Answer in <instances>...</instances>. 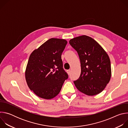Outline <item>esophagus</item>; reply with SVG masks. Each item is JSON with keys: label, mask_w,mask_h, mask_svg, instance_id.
<instances>
[{"label": "esophagus", "mask_w": 128, "mask_h": 128, "mask_svg": "<svg viewBox=\"0 0 128 128\" xmlns=\"http://www.w3.org/2000/svg\"><path fill=\"white\" fill-rule=\"evenodd\" d=\"M70 72H71V71L70 70H67V73L68 74H70Z\"/></svg>", "instance_id": "34e87169"}]
</instances>
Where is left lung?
Wrapping results in <instances>:
<instances>
[{
    "instance_id": "obj_1",
    "label": "left lung",
    "mask_w": 128,
    "mask_h": 128,
    "mask_svg": "<svg viewBox=\"0 0 128 128\" xmlns=\"http://www.w3.org/2000/svg\"><path fill=\"white\" fill-rule=\"evenodd\" d=\"M69 44L78 53L81 74L74 81L76 88L88 96L100 93L110 81V59L103 48L93 38L82 35L70 40Z\"/></svg>"
}]
</instances>
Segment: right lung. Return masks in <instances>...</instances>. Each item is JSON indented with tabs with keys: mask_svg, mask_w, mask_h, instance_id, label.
Segmentation results:
<instances>
[{
	"mask_svg": "<svg viewBox=\"0 0 128 128\" xmlns=\"http://www.w3.org/2000/svg\"><path fill=\"white\" fill-rule=\"evenodd\" d=\"M67 44L65 40L52 38L31 54L25 78L29 88L39 97L45 99L55 97L68 78L61 59Z\"/></svg>",
	"mask_w": 128,
	"mask_h": 128,
	"instance_id": "obj_1",
	"label": "right lung"
}]
</instances>
